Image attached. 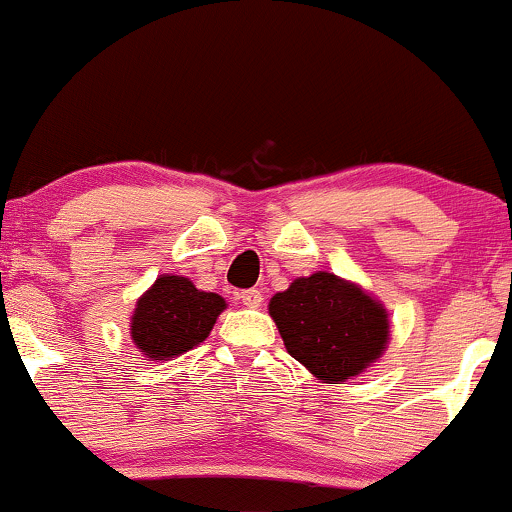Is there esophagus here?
<instances>
[{
    "label": "esophagus",
    "instance_id": "34e87169",
    "mask_svg": "<svg viewBox=\"0 0 512 512\" xmlns=\"http://www.w3.org/2000/svg\"><path fill=\"white\" fill-rule=\"evenodd\" d=\"M238 298H240V301H243V305H248V308H260L262 301H264V296H262L260 289L240 291Z\"/></svg>",
    "mask_w": 512,
    "mask_h": 512
}]
</instances>
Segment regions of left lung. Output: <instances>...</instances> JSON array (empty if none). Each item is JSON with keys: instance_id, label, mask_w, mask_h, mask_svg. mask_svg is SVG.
Listing matches in <instances>:
<instances>
[{"instance_id": "left-lung-1", "label": "left lung", "mask_w": 512, "mask_h": 512, "mask_svg": "<svg viewBox=\"0 0 512 512\" xmlns=\"http://www.w3.org/2000/svg\"><path fill=\"white\" fill-rule=\"evenodd\" d=\"M269 315L286 351L330 385L363 373L383 356L390 339L385 305L330 272L293 281L269 301Z\"/></svg>"}]
</instances>
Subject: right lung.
Segmentation results:
<instances>
[{
    "instance_id": "obj_1",
    "label": "right lung",
    "mask_w": 512,
    "mask_h": 512,
    "mask_svg": "<svg viewBox=\"0 0 512 512\" xmlns=\"http://www.w3.org/2000/svg\"><path fill=\"white\" fill-rule=\"evenodd\" d=\"M223 310L219 293L199 291L185 276L163 274L137 301L129 334L146 358L170 361L202 344Z\"/></svg>"
}]
</instances>
